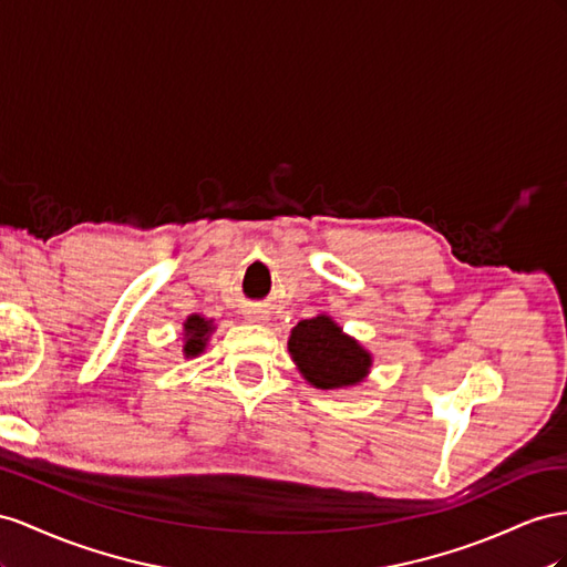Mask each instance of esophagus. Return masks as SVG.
Returning <instances> with one entry per match:
<instances>
[{"instance_id": "obj_1", "label": "esophagus", "mask_w": 567, "mask_h": 567, "mask_svg": "<svg viewBox=\"0 0 567 567\" xmlns=\"http://www.w3.org/2000/svg\"><path fill=\"white\" fill-rule=\"evenodd\" d=\"M249 318H251V320H254V322H258V320H264V316H256V313H251V316H249Z\"/></svg>"}]
</instances>
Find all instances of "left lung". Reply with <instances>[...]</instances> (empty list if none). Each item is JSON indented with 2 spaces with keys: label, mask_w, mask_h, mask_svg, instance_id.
<instances>
[{
  "label": "left lung",
  "mask_w": 567,
  "mask_h": 567,
  "mask_svg": "<svg viewBox=\"0 0 567 567\" xmlns=\"http://www.w3.org/2000/svg\"><path fill=\"white\" fill-rule=\"evenodd\" d=\"M289 353L301 375L318 390H337L361 382L370 368V353L339 330L328 316L297 322L289 334Z\"/></svg>",
  "instance_id": "1"
}]
</instances>
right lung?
<instances>
[{
  "instance_id": "1",
  "label": "right lung",
  "mask_w": 567,
  "mask_h": 567,
  "mask_svg": "<svg viewBox=\"0 0 567 567\" xmlns=\"http://www.w3.org/2000/svg\"><path fill=\"white\" fill-rule=\"evenodd\" d=\"M212 320H206V318H202V316H189L187 320H185V347H183V351H185V355H197V353H202L204 351V347H206V339H208V334H212Z\"/></svg>"
}]
</instances>
